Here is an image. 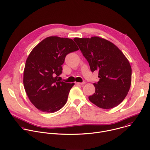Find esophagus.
<instances>
[{
	"label": "esophagus",
	"mask_w": 150,
	"mask_h": 150,
	"mask_svg": "<svg viewBox=\"0 0 150 150\" xmlns=\"http://www.w3.org/2000/svg\"><path fill=\"white\" fill-rule=\"evenodd\" d=\"M85 81H83L82 82H75V84H76V85H83V84H85Z\"/></svg>",
	"instance_id": "1"
}]
</instances>
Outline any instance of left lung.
Wrapping results in <instances>:
<instances>
[{"label": "left lung", "instance_id": "left-lung-1", "mask_svg": "<svg viewBox=\"0 0 150 150\" xmlns=\"http://www.w3.org/2000/svg\"><path fill=\"white\" fill-rule=\"evenodd\" d=\"M92 72L98 70L99 81L93 83L95 93L88 97L97 107L111 109L126 97L131 83L132 70L129 61L112 43L93 36L74 39Z\"/></svg>", "mask_w": 150, "mask_h": 150}]
</instances>
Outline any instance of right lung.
Masks as SVG:
<instances>
[{
	"label": "right lung",
	"instance_id": "add662e5",
	"mask_svg": "<svg viewBox=\"0 0 150 150\" xmlns=\"http://www.w3.org/2000/svg\"><path fill=\"white\" fill-rule=\"evenodd\" d=\"M78 49L71 39L50 36L41 41L29 54L23 72V85L30 102L40 111L53 113L67 103L74 83L58 78L67 55Z\"/></svg>",
	"mask_w": 150,
	"mask_h": 150
}]
</instances>
